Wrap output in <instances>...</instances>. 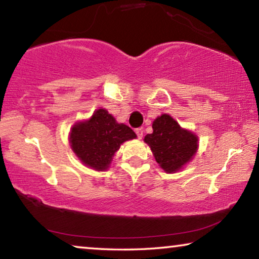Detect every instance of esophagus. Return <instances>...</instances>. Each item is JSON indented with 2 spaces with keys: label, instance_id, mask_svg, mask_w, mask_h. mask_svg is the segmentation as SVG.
Here are the masks:
<instances>
[{
  "label": "esophagus",
  "instance_id": "1",
  "mask_svg": "<svg viewBox=\"0 0 259 259\" xmlns=\"http://www.w3.org/2000/svg\"><path fill=\"white\" fill-rule=\"evenodd\" d=\"M135 133H136L137 137L140 138V140H141L142 137H143V129H142V128H137L136 130H135Z\"/></svg>",
  "mask_w": 259,
  "mask_h": 259
}]
</instances>
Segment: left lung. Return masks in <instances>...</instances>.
Returning a JSON list of instances; mask_svg holds the SVG:
<instances>
[{
  "label": "left lung",
  "mask_w": 259,
  "mask_h": 259,
  "mask_svg": "<svg viewBox=\"0 0 259 259\" xmlns=\"http://www.w3.org/2000/svg\"><path fill=\"white\" fill-rule=\"evenodd\" d=\"M152 134L144 137L156 162L166 172H176L191 161L198 149V138L191 131L181 128L171 117L163 114L152 123Z\"/></svg>",
  "instance_id": "8db88e82"
}]
</instances>
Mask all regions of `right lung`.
<instances>
[{"mask_svg": "<svg viewBox=\"0 0 259 259\" xmlns=\"http://www.w3.org/2000/svg\"><path fill=\"white\" fill-rule=\"evenodd\" d=\"M136 138L133 129L117 123L105 109H98L90 119L78 122L70 131V145L79 161L95 170H107L123 142Z\"/></svg>", "mask_w": 259, "mask_h": 259, "instance_id": "add662e5", "label": "right lung"}]
</instances>
